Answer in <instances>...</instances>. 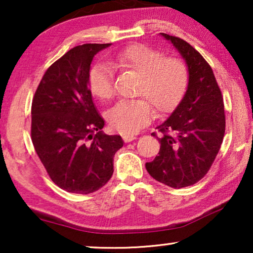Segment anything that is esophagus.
<instances>
[{"instance_id": "esophagus-1", "label": "esophagus", "mask_w": 253, "mask_h": 253, "mask_svg": "<svg viewBox=\"0 0 253 253\" xmlns=\"http://www.w3.org/2000/svg\"><path fill=\"white\" fill-rule=\"evenodd\" d=\"M136 139V136H133V134H124L123 136V140L126 141V143H130V141H132Z\"/></svg>"}]
</instances>
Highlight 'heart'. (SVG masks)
<instances>
[{
  "label": "heart",
  "instance_id": "1",
  "mask_svg": "<svg viewBox=\"0 0 253 253\" xmlns=\"http://www.w3.org/2000/svg\"><path fill=\"white\" fill-rule=\"evenodd\" d=\"M110 65L139 75L134 100L120 101L107 113L113 129L121 133H133L146 126L153 116L170 113L181 102L189 86L188 64L182 58L167 57L161 50L143 43L130 44L108 56ZM89 92L100 100L115 94L112 68L96 63L87 76Z\"/></svg>",
  "mask_w": 253,
  "mask_h": 253
}]
</instances>
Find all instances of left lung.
Listing matches in <instances>:
<instances>
[{
    "label": "left lung",
    "mask_w": 253,
    "mask_h": 253,
    "mask_svg": "<svg viewBox=\"0 0 253 253\" xmlns=\"http://www.w3.org/2000/svg\"><path fill=\"white\" fill-rule=\"evenodd\" d=\"M177 48L190 72L189 86L170 117L157 129L159 155L147 162L152 177L179 189L200 181L212 167L226 131L223 98L212 68L202 54L181 38L162 33Z\"/></svg>",
    "instance_id": "1"
}]
</instances>
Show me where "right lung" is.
I'll return each instance as SVG.
<instances>
[{
	"mask_svg": "<svg viewBox=\"0 0 253 253\" xmlns=\"http://www.w3.org/2000/svg\"><path fill=\"white\" fill-rule=\"evenodd\" d=\"M110 43L76 46L42 76L32 100L31 138L48 176L72 193L88 195L102 188L114 172L121 136L101 132L87 85L93 56Z\"/></svg>",
	"mask_w": 253,
	"mask_h": 253,
	"instance_id": "add662e5",
	"label": "right lung"
}]
</instances>
